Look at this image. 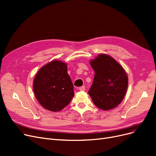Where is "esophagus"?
Instances as JSON below:
<instances>
[{
    "label": "esophagus",
    "mask_w": 156,
    "mask_h": 156,
    "mask_svg": "<svg viewBox=\"0 0 156 156\" xmlns=\"http://www.w3.org/2000/svg\"><path fill=\"white\" fill-rule=\"evenodd\" d=\"M79 89H80V90H81V91H84L85 89V86H82V87H80L79 88Z\"/></svg>",
    "instance_id": "34e87169"
}]
</instances>
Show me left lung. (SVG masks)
Segmentation results:
<instances>
[{
	"label": "left lung",
	"mask_w": 156,
	"mask_h": 156,
	"mask_svg": "<svg viewBox=\"0 0 156 156\" xmlns=\"http://www.w3.org/2000/svg\"><path fill=\"white\" fill-rule=\"evenodd\" d=\"M90 64L95 71L89 94L94 105L103 111L118 106L128 87V76L123 67L111 56L101 53Z\"/></svg>",
	"instance_id": "obj_1"
}]
</instances>
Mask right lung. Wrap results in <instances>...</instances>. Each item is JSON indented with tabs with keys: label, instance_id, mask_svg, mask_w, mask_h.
I'll use <instances>...</instances> for the list:
<instances>
[{
	"label": "right lung",
	"instance_id": "right-lung-1",
	"mask_svg": "<svg viewBox=\"0 0 156 156\" xmlns=\"http://www.w3.org/2000/svg\"><path fill=\"white\" fill-rule=\"evenodd\" d=\"M74 87L67 63L54 60L39 69L33 82V91L39 103L52 112L60 111L74 96Z\"/></svg>",
	"mask_w": 156,
	"mask_h": 156
}]
</instances>
